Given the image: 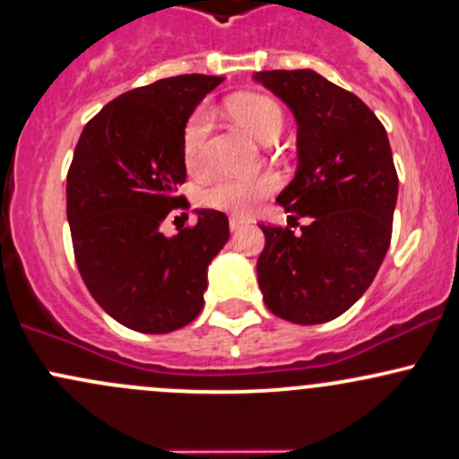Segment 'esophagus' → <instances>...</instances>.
I'll use <instances>...</instances> for the list:
<instances>
[{"mask_svg": "<svg viewBox=\"0 0 459 459\" xmlns=\"http://www.w3.org/2000/svg\"><path fill=\"white\" fill-rule=\"evenodd\" d=\"M229 226H230V230H233V233H235V230H239L241 226H246V220L235 218V215H233V218H229Z\"/></svg>", "mask_w": 459, "mask_h": 459, "instance_id": "obj_1", "label": "esophagus"}]
</instances>
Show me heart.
Masks as SVG:
<instances>
[{"label": "heart", "instance_id": "heart-1", "mask_svg": "<svg viewBox=\"0 0 459 459\" xmlns=\"http://www.w3.org/2000/svg\"><path fill=\"white\" fill-rule=\"evenodd\" d=\"M230 117L261 143H272L283 133L285 115L268 95L244 93L226 104ZM211 133V113L198 108L187 119L183 130V160L189 172H200L206 163V137ZM276 189V178L270 174L256 178L215 176L198 191L200 204L235 215H248Z\"/></svg>", "mask_w": 459, "mask_h": 459}]
</instances>
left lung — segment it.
Segmentation results:
<instances>
[{
	"label": "left lung",
	"instance_id": "8db88e82",
	"mask_svg": "<svg viewBox=\"0 0 459 459\" xmlns=\"http://www.w3.org/2000/svg\"><path fill=\"white\" fill-rule=\"evenodd\" d=\"M299 124V168L276 203L300 233L261 224L256 279L265 305L296 325H320L351 309L390 248L399 176L384 124L351 91L311 69L256 72Z\"/></svg>",
	"mask_w": 459,
	"mask_h": 459
}]
</instances>
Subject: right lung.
<instances>
[{
  "label": "right lung",
  "mask_w": 459,
  "mask_h": 459,
  "mask_svg": "<svg viewBox=\"0 0 459 459\" xmlns=\"http://www.w3.org/2000/svg\"><path fill=\"white\" fill-rule=\"evenodd\" d=\"M221 75L187 74L122 93L84 126L67 174L75 264L104 311L139 333H169L198 318L206 270L229 241V218L195 209L172 238L160 224L187 178L183 130Z\"/></svg>",
  "instance_id": "add662e5"
}]
</instances>
